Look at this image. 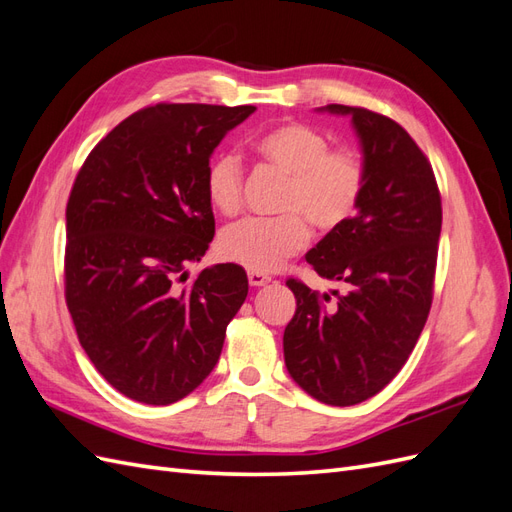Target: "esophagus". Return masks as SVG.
Wrapping results in <instances>:
<instances>
[{"label":"esophagus","mask_w":512,"mask_h":512,"mask_svg":"<svg viewBox=\"0 0 512 512\" xmlns=\"http://www.w3.org/2000/svg\"><path fill=\"white\" fill-rule=\"evenodd\" d=\"M247 280H250V286H265L271 282V277L265 273H258V271H247Z\"/></svg>","instance_id":"1"}]
</instances>
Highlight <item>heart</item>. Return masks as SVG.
I'll list each match as a JSON object with an SVG mask.
<instances>
[{
    "instance_id": "b5f03b06",
    "label": "heart",
    "mask_w": 512,
    "mask_h": 512,
    "mask_svg": "<svg viewBox=\"0 0 512 512\" xmlns=\"http://www.w3.org/2000/svg\"><path fill=\"white\" fill-rule=\"evenodd\" d=\"M320 130L299 121H284L260 132L252 149L260 160L288 175L280 218H245L220 237V254L250 271L271 273L307 245L309 228L331 232L344 226L359 207L365 168L350 149H329ZM209 203L222 215L237 213L243 192V168L235 153H218L205 170Z\"/></svg>"
}]
</instances>
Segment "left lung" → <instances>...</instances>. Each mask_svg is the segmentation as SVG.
I'll return each instance as SVG.
<instances>
[{"label":"left lung","instance_id":"8db88e82","mask_svg":"<svg viewBox=\"0 0 512 512\" xmlns=\"http://www.w3.org/2000/svg\"><path fill=\"white\" fill-rule=\"evenodd\" d=\"M318 113L350 117L359 138L365 190L356 215L305 254L314 271L346 292L286 286L297 312L284 331L290 378L329 406L374 397L408 361L433 292L442 203L431 164L393 119L329 104Z\"/></svg>","mask_w":512,"mask_h":512}]
</instances>
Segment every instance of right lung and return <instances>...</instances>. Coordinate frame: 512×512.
<instances>
[{
  "mask_svg": "<svg viewBox=\"0 0 512 512\" xmlns=\"http://www.w3.org/2000/svg\"><path fill=\"white\" fill-rule=\"evenodd\" d=\"M256 106L156 104L108 132L76 175L66 209V303L104 380L168 406L220 359L247 297L235 262L188 280L215 235L205 170Z\"/></svg>",
  "mask_w": 512,
  "mask_h": 512,
  "instance_id": "obj_1",
  "label": "right lung"
}]
</instances>
